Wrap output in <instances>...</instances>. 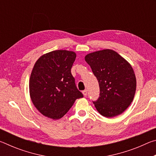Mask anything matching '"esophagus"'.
Masks as SVG:
<instances>
[{
	"instance_id": "esophagus-1",
	"label": "esophagus",
	"mask_w": 156,
	"mask_h": 156,
	"mask_svg": "<svg viewBox=\"0 0 156 156\" xmlns=\"http://www.w3.org/2000/svg\"><path fill=\"white\" fill-rule=\"evenodd\" d=\"M83 95L84 96H87V90H84L83 91Z\"/></svg>"
}]
</instances>
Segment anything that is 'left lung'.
<instances>
[{"instance_id":"1","label":"left lung","mask_w":156,"mask_h":156,"mask_svg":"<svg viewBox=\"0 0 156 156\" xmlns=\"http://www.w3.org/2000/svg\"><path fill=\"white\" fill-rule=\"evenodd\" d=\"M99 83L100 96L93 102L100 114L112 118L123 113L133 101L136 78L131 65L112 49L90 53L84 57Z\"/></svg>"}]
</instances>
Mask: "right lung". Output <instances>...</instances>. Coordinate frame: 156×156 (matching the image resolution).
<instances>
[{
  "label": "right lung",
  "mask_w": 156,
  "mask_h": 156,
  "mask_svg": "<svg viewBox=\"0 0 156 156\" xmlns=\"http://www.w3.org/2000/svg\"><path fill=\"white\" fill-rule=\"evenodd\" d=\"M75 52L56 50L41 56L30 79L31 101L38 112L53 120L63 117L83 95L76 87L71 69Z\"/></svg>",
  "instance_id": "add662e5"
}]
</instances>
